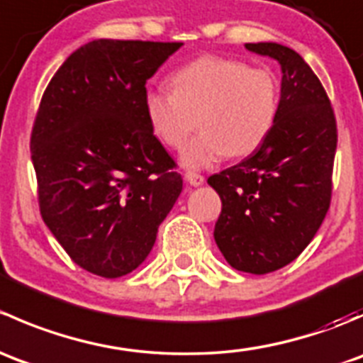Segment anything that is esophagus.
<instances>
[{"label":"esophagus","instance_id":"34e87169","mask_svg":"<svg viewBox=\"0 0 363 363\" xmlns=\"http://www.w3.org/2000/svg\"><path fill=\"white\" fill-rule=\"evenodd\" d=\"M184 179H186V182H188V184L195 186V188H199V186H202L203 181H205L203 175L195 174V172H186Z\"/></svg>","mask_w":363,"mask_h":363}]
</instances>
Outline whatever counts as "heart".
Instances as JSON below:
<instances>
[{
	"label": "heart",
	"mask_w": 363,
	"mask_h": 363,
	"mask_svg": "<svg viewBox=\"0 0 363 363\" xmlns=\"http://www.w3.org/2000/svg\"><path fill=\"white\" fill-rule=\"evenodd\" d=\"M170 89L151 87L144 108L152 133L163 145L182 149L181 164L202 170L226 155L240 158L269 138L279 111V80L269 68L239 60L203 56L170 77Z\"/></svg>",
	"instance_id": "1"
}]
</instances>
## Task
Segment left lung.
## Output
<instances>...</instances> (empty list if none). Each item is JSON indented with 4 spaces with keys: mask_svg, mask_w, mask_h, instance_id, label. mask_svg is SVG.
<instances>
[{
    "mask_svg": "<svg viewBox=\"0 0 363 363\" xmlns=\"http://www.w3.org/2000/svg\"><path fill=\"white\" fill-rule=\"evenodd\" d=\"M246 49L281 65L276 124L255 155L207 182L223 203L214 240L226 262L269 274L294 262L327 216L337 126L320 79L300 54L276 42Z\"/></svg>",
    "mask_w": 363,
    "mask_h": 363,
    "instance_id": "left-lung-1",
    "label": "left lung"
}]
</instances>
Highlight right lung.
Segmentation results:
<instances>
[{
	"label": "right lung",
	"mask_w": 363,
	"mask_h": 363,
	"mask_svg": "<svg viewBox=\"0 0 363 363\" xmlns=\"http://www.w3.org/2000/svg\"><path fill=\"white\" fill-rule=\"evenodd\" d=\"M181 45L93 40L43 93L31 133L40 212L87 272L113 279L142 265L181 195L144 108L145 82Z\"/></svg>",
	"instance_id": "1"
}]
</instances>
